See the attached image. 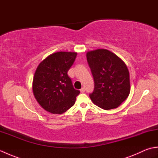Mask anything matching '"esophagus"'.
Masks as SVG:
<instances>
[{
  "label": "esophagus",
  "mask_w": 158,
  "mask_h": 158,
  "mask_svg": "<svg viewBox=\"0 0 158 158\" xmlns=\"http://www.w3.org/2000/svg\"><path fill=\"white\" fill-rule=\"evenodd\" d=\"M85 88H82L81 89H80V92H81V93L85 92Z\"/></svg>",
  "instance_id": "34e87169"
}]
</instances>
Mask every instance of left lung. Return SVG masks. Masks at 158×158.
<instances>
[{"label": "left lung", "instance_id": "1", "mask_svg": "<svg viewBox=\"0 0 158 158\" xmlns=\"http://www.w3.org/2000/svg\"><path fill=\"white\" fill-rule=\"evenodd\" d=\"M86 57L94 81V89L89 94L92 102L105 110L118 107L130 92L126 64L115 53L104 49L88 52Z\"/></svg>", "mask_w": 158, "mask_h": 158}]
</instances>
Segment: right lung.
Returning <instances> with one entry per match:
<instances>
[{
    "label": "right lung",
    "mask_w": 158,
    "mask_h": 158,
    "mask_svg": "<svg viewBox=\"0 0 158 158\" xmlns=\"http://www.w3.org/2000/svg\"><path fill=\"white\" fill-rule=\"evenodd\" d=\"M77 54L75 52H64L52 53L36 69L32 81L33 94L47 111L62 114L75 104L80 92L73 88L67 73Z\"/></svg>",
    "instance_id": "add662e5"
}]
</instances>
